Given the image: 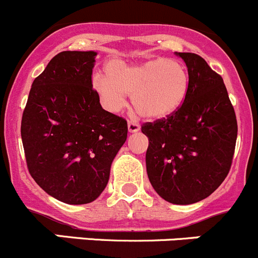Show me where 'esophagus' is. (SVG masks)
<instances>
[{
	"label": "esophagus",
	"instance_id": "obj_1",
	"mask_svg": "<svg viewBox=\"0 0 258 258\" xmlns=\"http://www.w3.org/2000/svg\"><path fill=\"white\" fill-rule=\"evenodd\" d=\"M128 131L130 132H132V134H134V132H139L140 131V124L137 123L136 121H128Z\"/></svg>",
	"mask_w": 258,
	"mask_h": 258
}]
</instances>
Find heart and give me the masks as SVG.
Returning a JSON list of instances; mask_svg holds the SVG:
<instances>
[{
    "label": "heart",
    "instance_id": "b5f03b06",
    "mask_svg": "<svg viewBox=\"0 0 258 258\" xmlns=\"http://www.w3.org/2000/svg\"><path fill=\"white\" fill-rule=\"evenodd\" d=\"M107 76L95 75L92 87L103 107L118 112L131 95L132 105L140 116L161 119L178 110L186 98L189 77L183 63L175 58H157L128 64L111 61Z\"/></svg>",
    "mask_w": 258,
    "mask_h": 258
}]
</instances>
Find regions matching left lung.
Here are the masks:
<instances>
[{
  "label": "left lung",
  "mask_w": 258,
  "mask_h": 258,
  "mask_svg": "<svg viewBox=\"0 0 258 258\" xmlns=\"http://www.w3.org/2000/svg\"><path fill=\"white\" fill-rule=\"evenodd\" d=\"M187 66L189 87L181 107L147 122L146 168L155 191L167 202L191 205L218 188L232 163L237 119L222 77L201 56L176 52Z\"/></svg>",
  "instance_id": "1"
}]
</instances>
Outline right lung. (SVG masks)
<instances>
[{"instance_id":"obj_1","label":"right lung","mask_w":258,"mask_h":258,"mask_svg":"<svg viewBox=\"0 0 258 258\" xmlns=\"http://www.w3.org/2000/svg\"><path fill=\"white\" fill-rule=\"evenodd\" d=\"M95 51H63L31 86L21 122L28 171L49 196L95 201L127 139V122L105 111L92 88Z\"/></svg>"}]
</instances>
